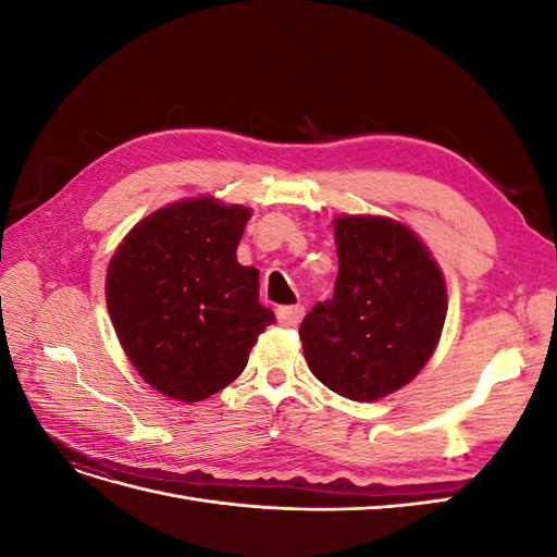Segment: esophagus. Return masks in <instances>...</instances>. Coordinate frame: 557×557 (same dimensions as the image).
<instances>
[{
    "label": "esophagus",
    "mask_w": 557,
    "mask_h": 557,
    "mask_svg": "<svg viewBox=\"0 0 557 557\" xmlns=\"http://www.w3.org/2000/svg\"><path fill=\"white\" fill-rule=\"evenodd\" d=\"M305 318V307L293 305V307H278L276 309V320L283 327H295L299 325V320Z\"/></svg>",
    "instance_id": "esophagus-1"
}]
</instances>
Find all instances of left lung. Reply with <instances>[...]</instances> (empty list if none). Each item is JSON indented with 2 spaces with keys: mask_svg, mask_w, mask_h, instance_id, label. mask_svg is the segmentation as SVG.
Returning <instances> with one entry per match:
<instances>
[{
  "mask_svg": "<svg viewBox=\"0 0 557 557\" xmlns=\"http://www.w3.org/2000/svg\"><path fill=\"white\" fill-rule=\"evenodd\" d=\"M334 239V295L301 320L299 339L320 383L374 401L430 360L446 320V283L428 246L393 218L342 215Z\"/></svg>",
  "mask_w": 557,
  "mask_h": 557,
  "instance_id": "1",
  "label": "left lung"
}]
</instances>
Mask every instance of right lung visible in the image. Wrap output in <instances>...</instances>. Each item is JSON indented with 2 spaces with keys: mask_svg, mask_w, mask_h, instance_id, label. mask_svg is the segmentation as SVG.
Returning <instances> with one entry per match:
<instances>
[{
  "mask_svg": "<svg viewBox=\"0 0 557 557\" xmlns=\"http://www.w3.org/2000/svg\"><path fill=\"white\" fill-rule=\"evenodd\" d=\"M248 218L242 205L183 199L134 225L111 258V323L141 379L166 397L223 391L276 320L258 301V269L237 262Z\"/></svg>",
  "mask_w": 557,
  "mask_h": 557,
  "instance_id": "1",
  "label": "right lung"
}]
</instances>
